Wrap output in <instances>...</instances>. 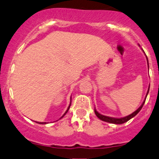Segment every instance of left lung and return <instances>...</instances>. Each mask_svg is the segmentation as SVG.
I'll return each instance as SVG.
<instances>
[{
	"label": "left lung",
	"instance_id": "1",
	"mask_svg": "<svg viewBox=\"0 0 159 159\" xmlns=\"http://www.w3.org/2000/svg\"><path fill=\"white\" fill-rule=\"evenodd\" d=\"M147 59H148V58H147ZM149 88H150V87H149ZM149 88H148V93H147V95H148V93L149 92ZM145 100H146V98H145ZM145 100L143 101V104H142L141 105H140V108H138L137 110H136L134 112H133L132 114L129 115V116H126V117H123V118H119V119H116V118H112V117H108V116H103V115H101L100 113H98V111H96V109H94V112L95 114H96V116H98V118H99L102 121H105V122H109V123H114V124H122L124 123V122H127V121H129V119H132L133 117H134V116H136V115L137 114V113L139 112V111L141 110L142 107H143V105H144V102H145Z\"/></svg>",
	"mask_w": 159,
	"mask_h": 159
}]
</instances>
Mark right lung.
<instances>
[{"mask_svg":"<svg viewBox=\"0 0 159 159\" xmlns=\"http://www.w3.org/2000/svg\"><path fill=\"white\" fill-rule=\"evenodd\" d=\"M70 105H71V102H70V105H69V108H68L67 111H66V113H65V114H64V115H63V116H61V118H62V117H63V116H65V115H66V113H67V112H68V111H69V108H70ZM38 123H40V124H46V122H38Z\"/></svg>","mask_w":159,"mask_h":159,"instance_id":"1","label":"right lung"}]
</instances>
